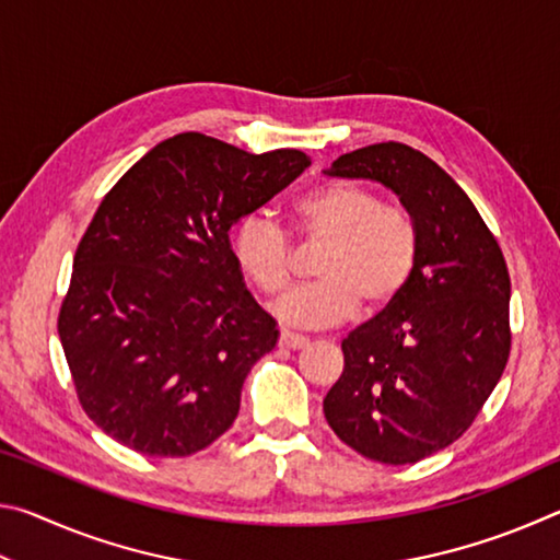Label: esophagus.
I'll list each match as a JSON object with an SVG mask.
<instances>
[{
  "instance_id": "esophagus-1",
  "label": "esophagus",
  "mask_w": 560,
  "mask_h": 560,
  "mask_svg": "<svg viewBox=\"0 0 560 560\" xmlns=\"http://www.w3.org/2000/svg\"><path fill=\"white\" fill-rule=\"evenodd\" d=\"M279 346L281 348H289V350H301V348L308 346V338L306 336H299V334H291V330H281Z\"/></svg>"
}]
</instances>
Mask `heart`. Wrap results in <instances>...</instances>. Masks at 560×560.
Instances as JSON below:
<instances>
[{"label":"heart","mask_w":560,"mask_h":560,"mask_svg":"<svg viewBox=\"0 0 560 560\" xmlns=\"http://www.w3.org/2000/svg\"><path fill=\"white\" fill-rule=\"evenodd\" d=\"M293 234L320 244L314 277L281 303L283 320L299 328H324L348 318L363 303L365 311L385 308L410 281L420 230L402 205L363 185L328 183L301 195L291 207ZM234 257L267 299H279L296 277L291 236L264 214H249L234 230Z\"/></svg>","instance_id":"b5f03b06"}]
</instances>
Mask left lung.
I'll return each mask as SVG.
<instances>
[{
  "mask_svg": "<svg viewBox=\"0 0 560 560\" xmlns=\"http://www.w3.org/2000/svg\"><path fill=\"white\" fill-rule=\"evenodd\" d=\"M328 175L390 187L420 230L410 281L343 338V373L324 400L330 430L348 447L383 464H415L471 428L504 373V254L467 192L420 150L375 143L334 160Z\"/></svg>",
  "mask_w": 560,
  "mask_h": 560,
  "instance_id": "1",
  "label": "left lung"
}]
</instances>
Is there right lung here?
Listing matches in <instances>:
<instances>
[{
    "instance_id": "right-lung-1",
    "label": "right lung",
    "mask_w": 560,
    "mask_h": 560,
    "mask_svg": "<svg viewBox=\"0 0 560 560\" xmlns=\"http://www.w3.org/2000/svg\"><path fill=\"white\" fill-rule=\"evenodd\" d=\"M301 150L252 155L179 132L103 197L73 257L59 338L98 428L148 457L222 438L279 330L246 291L230 230L293 183Z\"/></svg>"
}]
</instances>
